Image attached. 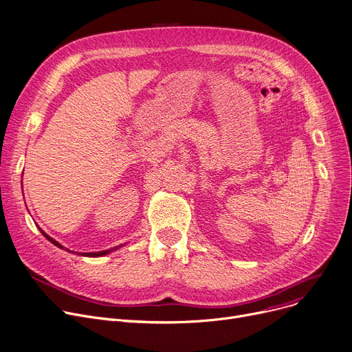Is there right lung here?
Returning <instances> with one entry per match:
<instances>
[{"label": "right lung", "mask_w": 352, "mask_h": 352, "mask_svg": "<svg viewBox=\"0 0 352 352\" xmlns=\"http://www.w3.org/2000/svg\"><path fill=\"white\" fill-rule=\"evenodd\" d=\"M39 231L42 232V235L45 236V238H47L53 245H56L58 248H62V250H65V247L62 245V244H59V242L56 241V239H53L52 236H49L43 230H41L39 228ZM125 244H122V245H120V247H116V248H111V250H105V251H98V252H73V251H70V250H67L66 248V251H69V252H73V254H78V255H82V256H90V258H97V256H104V255H108L110 252H113V251H117L118 248H121V247H124Z\"/></svg>", "instance_id": "add662e5"}]
</instances>
